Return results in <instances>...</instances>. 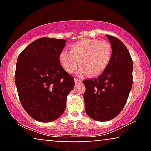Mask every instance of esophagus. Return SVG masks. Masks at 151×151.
<instances>
[{
    "label": "esophagus",
    "instance_id": "obj_1",
    "mask_svg": "<svg viewBox=\"0 0 151 151\" xmlns=\"http://www.w3.org/2000/svg\"><path fill=\"white\" fill-rule=\"evenodd\" d=\"M81 81H81V79H77V78H75V79H74V82H75V84H79V83H81Z\"/></svg>",
    "mask_w": 151,
    "mask_h": 151
}]
</instances>
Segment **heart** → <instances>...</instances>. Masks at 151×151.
Wrapping results in <instances>:
<instances>
[{
  "instance_id": "b5f03b06",
  "label": "heart",
  "mask_w": 151,
  "mask_h": 151,
  "mask_svg": "<svg viewBox=\"0 0 151 151\" xmlns=\"http://www.w3.org/2000/svg\"><path fill=\"white\" fill-rule=\"evenodd\" d=\"M70 49V52L62 51L59 55L62 67L69 74L79 65V74L96 77L104 72L111 60L112 47L105 40H83L72 44Z\"/></svg>"
}]
</instances>
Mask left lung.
Segmentation results:
<instances>
[{"label":"left lung","instance_id":"1","mask_svg":"<svg viewBox=\"0 0 151 151\" xmlns=\"http://www.w3.org/2000/svg\"><path fill=\"white\" fill-rule=\"evenodd\" d=\"M112 47V57L104 72L97 78L83 81L86 113L98 121L116 117L124 109L133 84V60L119 39L106 35Z\"/></svg>","mask_w":151,"mask_h":151}]
</instances>
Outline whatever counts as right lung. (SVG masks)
<instances>
[{
	"label": "right lung",
	"instance_id": "1",
	"mask_svg": "<svg viewBox=\"0 0 151 151\" xmlns=\"http://www.w3.org/2000/svg\"><path fill=\"white\" fill-rule=\"evenodd\" d=\"M67 41L42 37L18 56L15 81L20 101L35 120L50 122L62 116L74 78L62 68L59 55Z\"/></svg>",
	"mask_w": 151,
	"mask_h": 151
}]
</instances>
